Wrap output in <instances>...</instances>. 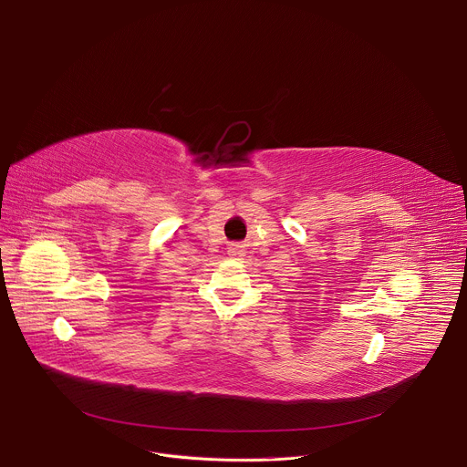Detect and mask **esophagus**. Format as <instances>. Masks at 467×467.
I'll list each match as a JSON object with an SVG mask.
<instances>
[{
	"mask_svg": "<svg viewBox=\"0 0 467 467\" xmlns=\"http://www.w3.org/2000/svg\"><path fill=\"white\" fill-rule=\"evenodd\" d=\"M231 254H233V255H238L240 250H238V248H231Z\"/></svg>",
	"mask_w": 467,
	"mask_h": 467,
	"instance_id": "obj_1",
	"label": "esophagus"
}]
</instances>
